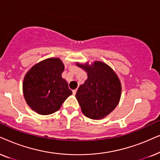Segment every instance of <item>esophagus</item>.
<instances>
[{
	"instance_id": "1",
	"label": "esophagus",
	"mask_w": 160,
	"mask_h": 160,
	"mask_svg": "<svg viewBox=\"0 0 160 160\" xmlns=\"http://www.w3.org/2000/svg\"><path fill=\"white\" fill-rule=\"evenodd\" d=\"M77 91H78V89H74V90L72 91V93H73V94H74V95H75V94H76Z\"/></svg>"
}]
</instances>
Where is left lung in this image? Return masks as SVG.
<instances>
[{
	"instance_id": "obj_1",
	"label": "left lung",
	"mask_w": 160,
	"mask_h": 160,
	"mask_svg": "<svg viewBox=\"0 0 160 160\" xmlns=\"http://www.w3.org/2000/svg\"><path fill=\"white\" fill-rule=\"evenodd\" d=\"M88 73V79L79 87L76 98L85 116L101 119L113 110L121 98V86L113 70L106 63L96 61L92 66L79 64Z\"/></svg>"
}]
</instances>
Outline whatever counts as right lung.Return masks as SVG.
Returning a JSON list of instances; mask_svg holds the SVG:
<instances>
[{
	"mask_svg": "<svg viewBox=\"0 0 160 160\" xmlns=\"http://www.w3.org/2000/svg\"><path fill=\"white\" fill-rule=\"evenodd\" d=\"M64 70L59 58H48L33 66L23 80V94L32 110L41 115L58 111L72 93L62 78Z\"/></svg>",
	"mask_w": 160,
	"mask_h": 160,
	"instance_id": "right-lung-1",
	"label": "right lung"
}]
</instances>
